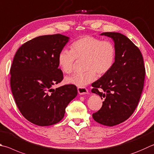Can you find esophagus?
Masks as SVG:
<instances>
[{"mask_svg":"<svg viewBox=\"0 0 154 154\" xmlns=\"http://www.w3.org/2000/svg\"><path fill=\"white\" fill-rule=\"evenodd\" d=\"M78 93L79 95H85L88 93V90L85 88H77Z\"/></svg>","mask_w":154,"mask_h":154,"instance_id":"obj_1","label":"esophagus"}]
</instances>
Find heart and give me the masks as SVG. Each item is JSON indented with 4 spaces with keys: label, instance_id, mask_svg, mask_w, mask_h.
<instances>
[{
    "label": "heart",
    "instance_id": "1",
    "mask_svg": "<svg viewBox=\"0 0 154 154\" xmlns=\"http://www.w3.org/2000/svg\"><path fill=\"white\" fill-rule=\"evenodd\" d=\"M116 49L112 42L92 36H83L74 41L71 51L62 50L58 55V65L64 73H71L76 60H85L86 71L66 77L65 82L85 88L93 82L96 73L102 76L110 71L115 61Z\"/></svg>",
    "mask_w": 154,
    "mask_h": 154
}]
</instances>
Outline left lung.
Instances as JSON below:
<instances>
[{"label": "left lung", "instance_id": "1", "mask_svg": "<svg viewBox=\"0 0 154 154\" xmlns=\"http://www.w3.org/2000/svg\"><path fill=\"white\" fill-rule=\"evenodd\" d=\"M100 35L112 39L116 58L110 71L92 83V93L104 100L102 108L92 116L98 123L112 127L135 111L143 89L145 69L140 50L127 36L117 32Z\"/></svg>", "mask_w": 154, "mask_h": 154}]
</instances>
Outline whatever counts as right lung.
<instances>
[{"label":"right lung","instance_id":"obj_1","mask_svg":"<svg viewBox=\"0 0 154 154\" xmlns=\"http://www.w3.org/2000/svg\"><path fill=\"white\" fill-rule=\"evenodd\" d=\"M69 38L61 34L36 37L17 51L11 67V88L22 115L36 125L57 123L65 108L77 95L74 85L56 88L63 79L58 55Z\"/></svg>","mask_w":154,"mask_h":154}]
</instances>
